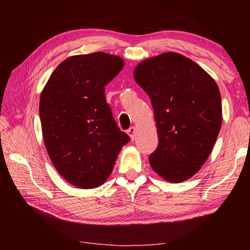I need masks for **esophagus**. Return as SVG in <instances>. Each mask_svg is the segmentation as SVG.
I'll return each instance as SVG.
<instances>
[{
  "label": "esophagus",
  "mask_w": 250,
  "mask_h": 250,
  "mask_svg": "<svg viewBox=\"0 0 250 250\" xmlns=\"http://www.w3.org/2000/svg\"><path fill=\"white\" fill-rule=\"evenodd\" d=\"M126 132H128V134L130 135L131 140H134V138H135V128H134V126H131V128H129Z\"/></svg>",
  "instance_id": "34e87169"
}]
</instances>
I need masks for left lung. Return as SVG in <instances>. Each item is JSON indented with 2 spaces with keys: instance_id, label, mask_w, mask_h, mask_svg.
I'll return each mask as SVG.
<instances>
[{
  "instance_id": "8db88e82",
  "label": "left lung",
  "mask_w": 250,
  "mask_h": 250,
  "mask_svg": "<svg viewBox=\"0 0 250 250\" xmlns=\"http://www.w3.org/2000/svg\"><path fill=\"white\" fill-rule=\"evenodd\" d=\"M134 79L150 97L158 128L151 167L167 181L189 179L209 156L221 130L216 83L196 62L171 52L140 62Z\"/></svg>"
}]
</instances>
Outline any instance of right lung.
<instances>
[{"label": "right lung", "mask_w": 250, "mask_h": 250, "mask_svg": "<svg viewBox=\"0 0 250 250\" xmlns=\"http://www.w3.org/2000/svg\"><path fill=\"white\" fill-rule=\"evenodd\" d=\"M124 65V59L105 53L69 57L54 70L41 95L46 150L59 174L77 188L104 184L130 141L104 96V87Z\"/></svg>", "instance_id": "add662e5"}]
</instances>
